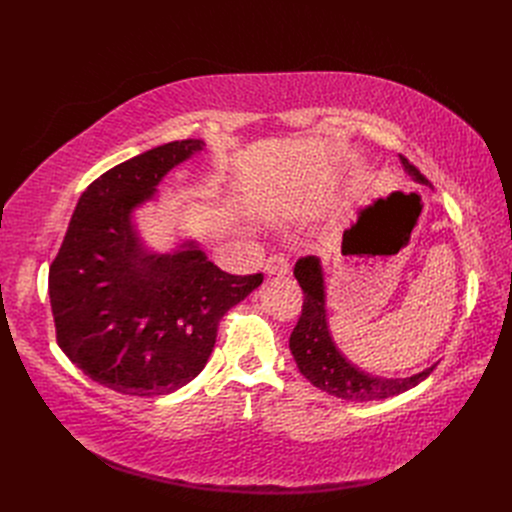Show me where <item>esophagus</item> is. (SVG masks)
Here are the masks:
<instances>
[{"label":"esophagus","instance_id":"esophagus-1","mask_svg":"<svg viewBox=\"0 0 512 512\" xmlns=\"http://www.w3.org/2000/svg\"><path fill=\"white\" fill-rule=\"evenodd\" d=\"M263 272L267 276H286L290 272V263L284 255H272L263 263Z\"/></svg>","mask_w":512,"mask_h":512}]
</instances>
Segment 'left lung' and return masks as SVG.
I'll return each mask as SVG.
<instances>
[{
	"instance_id": "1",
	"label": "left lung",
	"mask_w": 512,
	"mask_h": 512,
	"mask_svg": "<svg viewBox=\"0 0 512 512\" xmlns=\"http://www.w3.org/2000/svg\"><path fill=\"white\" fill-rule=\"evenodd\" d=\"M400 164L415 182L427 184V178L409 164V159L400 155ZM294 278L305 292V303L299 324L290 334V353L303 378L321 392L355 402L382 400L415 388L436 367L432 365L407 378H382L348 361L336 346L328 326L326 280L319 257L309 255L299 259L294 265Z\"/></svg>"
}]
</instances>
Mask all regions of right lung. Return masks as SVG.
Returning a JSON list of instances; mask_svg holds the SVG:
<instances>
[{
    "label": "right lung",
    "mask_w": 512,
    "mask_h": 512,
    "mask_svg": "<svg viewBox=\"0 0 512 512\" xmlns=\"http://www.w3.org/2000/svg\"><path fill=\"white\" fill-rule=\"evenodd\" d=\"M203 149L199 139L172 141L101 174L80 195L49 267L60 348L114 392L159 396L195 380L224 313L263 282L222 272L193 238L153 251L134 224L161 180Z\"/></svg>",
    "instance_id": "right-lung-1"
}]
</instances>
